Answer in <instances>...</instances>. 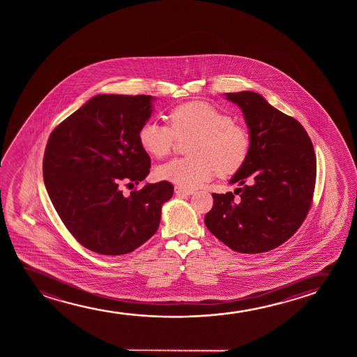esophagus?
<instances>
[{
    "label": "esophagus",
    "instance_id": "34e87169",
    "mask_svg": "<svg viewBox=\"0 0 357 357\" xmlns=\"http://www.w3.org/2000/svg\"><path fill=\"white\" fill-rule=\"evenodd\" d=\"M174 192H176V196H190L194 194V191L190 190V189H184V188H181V186H174Z\"/></svg>",
    "mask_w": 357,
    "mask_h": 357
}]
</instances>
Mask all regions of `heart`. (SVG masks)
Wrapping results in <instances>:
<instances>
[{"instance_id": "obj_1", "label": "heart", "mask_w": 357, "mask_h": 357, "mask_svg": "<svg viewBox=\"0 0 357 357\" xmlns=\"http://www.w3.org/2000/svg\"><path fill=\"white\" fill-rule=\"evenodd\" d=\"M171 127L147 121L137 132L142 149L156 158L171 152L176 137L195 135L191 157L174 158L156 169L162 181L181 188H196L215 176H229L244 163L250 150L246 128L233 122L228 113L205 101H191L172 108Z\"/></svg>"}]
</instances>
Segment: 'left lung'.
I'll return each mask as SVG.
<instances>
[{"mask_svg": "<svg viewBox=\"0 0 357 357\" xmlns=\"http://www.w3.org/2000/svg\"><path fill=\"white\" fill-rule=\"evenodd\" d=\"M249 128L250 150L230 179L233 192L212 194L205 225L241 254L278 248L303 225L312 201L316 155L303 126L254 91L225 93ZM238 195V197H235Z\"/></svg>", "mask_w": 357, "mask_h": 357, "instance_id": "1", "label": "left lung"}]
</instances>
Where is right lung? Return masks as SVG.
Here are the masks:
<instances>
[{
	"mask_svg": "<svg viewBox=\"0 0 357 357\" xmlns=\"http://www.w3.org/2000/svg\"><path fill=\"white\" fill-rule=\"evenodd\" d=\"M149 95L100 93L51 132L45 150V186L61 220L93 252H132L156 233L169 181L123 195L119 181L139 184L151 168L137 132L152 114Z\"/></svg>",
	"mask_w": 357,
	"mask_h": 357,
	"instance_id": "right-lung-1",
	"label": "right lung"
}]
</instances>
